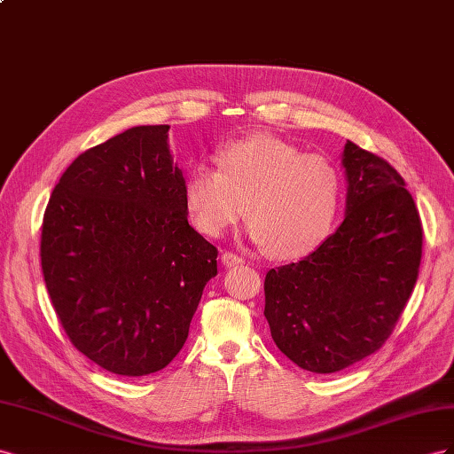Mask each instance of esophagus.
<instances>
[{
  "label": "esophagus",
  "instance_id": "34e87169",
  "mask_svg": "<svg viewBox=\"0 0 454 454\" xmlns=\"http://www.w3.org/2000/svg\"><path fill=\"white\" fill-rule=\"evenodd\" d=\"M223 264L226 266V268H231V266H238V264H243V258L241 256H238L236 253H231V251H226V253H223Z\"/></svg>",
  "mask_w": 454,
  "mask_h": 454
}]
</instances>
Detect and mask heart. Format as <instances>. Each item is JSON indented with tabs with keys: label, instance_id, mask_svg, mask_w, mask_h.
<instances>
[{
	"label": "heart",
	"instance_id": "heart-1",
	"mask_svg": "<svg viewBox=\"0 0 454 454\" xmlns=\"http://www.w3.org/2000/svg\"><path fill=\"white\" fill-rule=\"evenodd\" d=\"M340 198L342 180L329 160L270 135L230 142L218 167L200 163L184 184L188 218L203 236L224 234L247 209L251 239L281 261L325 241Z\"/></svg>",
	"mask_w": 454,
	"mask_h": 454
}]
</instances>
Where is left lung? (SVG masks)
<instances>
[{
	"label": "left lung",
	"instance_id": "obj_1",
	"mask_svg": "<svg viewBox=\"0 0 454 454\" xmlns=\"http://www.w3.org/2000/svg\"><path fill=\"white\" fill-rule=\"evenodd\" d=\"M346 216L299 262L264 279L271 339L304 371L331 374L392 334L419 278L422 224L405 180L354 142L342 152Z\"/></svg>",
	"mask_w": 454,
	"mask_h": 454
}]
</instances>
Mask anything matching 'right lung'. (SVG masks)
I'll use <instances>...</instances> for the list:
<instances>
[{
  "label": "right lung",
  "mask_w": 454,
  "mask_h": 454,
  "mask_svg": "<svg viewBox=\"0 0 454 454\" xmlns=\"http://www.w3.org/2000/svg\"><path fill=\"white\" fill-rule=\"evenodd\" d=\"M167 138L169 125H140L77 155L43 215L42 270L62 327L121 377L171 364L216 276Z\"/></svg>",
  "instance_id": "1"
}]
</instances>
